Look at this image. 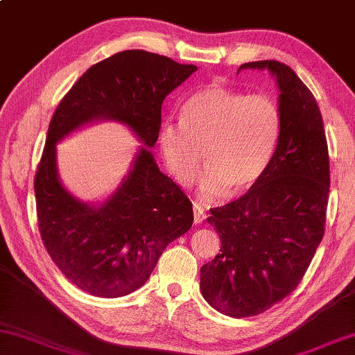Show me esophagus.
I'll return each instance as SVG.
<instances>
[{
	"label": "esophagus",
	"mask_w": 355,
	"mask_h": 355,
	"mask_svg": "<svg viewBox=\"0 0 355 355\" xmlns=\"http://www.w3.org/2000/svg\"><path fill=\"white\" fill-rule=\"evenodd\" d=\"M206 218V214H205V211L200 208V206L197 205V203H194V222L196 223H202L203 220Z\"/></svg>",
	"instance_id": "1"
}]
</instances>
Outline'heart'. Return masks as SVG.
<instances>
[{
    "label": "heart",
    "mask_w": 355,
    "mask_h": 355,
    "mask_svg": "<svg viewBox=\"0 0 355 355\" xmlns=\"http://www.w3.org/2000/svg\"><path fill=\"white\" fill-rule=\"evenodd\" d=\"M281 127L279 105L270 94L208 87L184 102L180 121L159 125L158 146L166 171L182 186L194 182L203 157L200 196L211 200L227 189L239 194L266 175Z\"/></svg>",
    "instance_id": "b5f03b06"
}]
</instances>
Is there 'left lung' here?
I'll list each match as a JSON object with an SVG mask.
<instances>
[{"mask_svg": "<svg viewBox=\"0 0 355 355\" xmlns=\"http://www.w3.org/2000/svg\"><path fill=\"white\" fill-rule=\"evenodd\" d=\"M247 68L276 77L282 127L266 175L206 218L222 247L200 268V290L233 318L266 312L300 284L324 236L331 184L323 118L311 89L281 62L243 63L237 73Z\"/></svg>", "mask_w": 355, "mask_h": 355, "instance_id": "obj_1", "label": "left lung"}]
</instances>
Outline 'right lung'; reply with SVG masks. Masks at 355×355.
Instances as JSON below:
<instances>
[{"label": "right lung", "instance_id": "add662e5", "mask_svg": "<svg viewBox=\"0 0 355 355\" xmlns=\"http://www.w3.org/2000/svg\"><path fill=\"white\" fill-rule=\"evenodd\" d=\"M196 71L143 49L122 51L88 68L57 105L34 180L38 230L51 259L83 292L132 293L167 245L192 227L191 200L158 169L149 147L158 139L164 98ZM98 119L122 121L145 146L120 188L94 207L61 186L55 144Z\"/></svg>", "mask_w": 355, "mask_h": 355}]
</instances>
